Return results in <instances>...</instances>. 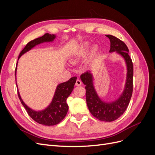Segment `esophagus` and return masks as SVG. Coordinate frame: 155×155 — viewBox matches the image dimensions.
Returning <instances> with one entry per match:
<instances>
[{
  "instance_id": "obj_1",
  "label": "esophagus",
  "mask_w": 155,
  "mask_h": 155,
  "mask_svg": "<svg viewBox=\"0 0 155 155\" xmlns=\"http://www.w3.org/2000/svg\"><path fill=\"white\" fill-rule=\"evenodd\" d=\"M81 83H82V82H81L80 79H77L76 81V86H79V85H81Z\"/></svg>"
}]
</instances>
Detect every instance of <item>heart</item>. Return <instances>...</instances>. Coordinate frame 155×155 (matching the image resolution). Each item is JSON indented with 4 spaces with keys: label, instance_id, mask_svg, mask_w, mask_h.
<instances>
[{
    "label": "heart",
    "instance_id": "obj_1",
    "mask_svg": "<svg viewBox=\"0 0 155 155\" xmlns=\"http://www.w3.org/2000/svg\"><path fill=\"white\" fill-rule=\"evenodd\" d=\"M89 48V44L87 42L86 43H84L82 45V47H81V51H79V53L75 56L74 58L75 59H78L79 56H82V55H85L87 54L88 52V50ZM96 50V48H93V52H94V51Z\"/></svg>",
    "mask_w": 155,
    "mask_h": 155
}]
</instances>
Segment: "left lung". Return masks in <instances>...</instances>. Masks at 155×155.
Instances as JSON below:
<instances>
[{
    "instance_id": "8db88e82",
    "label": "left lung",
    "mask_w": 155,
    "mask_h": 155,
    "mask_svg": "<svg viewBox=\"0 0 155 155\" xmlns=\"http://www.w3.org/2000/svg\"><path fill=\"white\" fill-rule=\"evenodd\" d=\"M106 36L110 39V52L116 51L124 58L127 64V74L123 93L118 100L113 102H104L97 96L94 87L92 74L87 71L82 74L80 78L84 85H86L87 104L92 116L101 121H113L124 113L132 96L133 64L129 55V49L124 42L113 35H106Z\"/></svg>"
}]
</instances>
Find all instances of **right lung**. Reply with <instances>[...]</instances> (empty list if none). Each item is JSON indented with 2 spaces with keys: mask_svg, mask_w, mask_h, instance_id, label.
I'll return each instance as SVG.
<instances>
[{
  "mask_svg": "<svg viewBox=\"0 0 155 155\" xmlns=\"http://www.w3.org/2000/svg\"><path fill=\"white\" fill-rule=\"evenodd\" d=\"M55 35L45 34L43 36L30 41L28 43H27L24 49L21 51L19 55H18V60L22 54L31 50L35 46L44 43V42L52 41L55 39ZM16 71L17 67L15 68V81ZM76 79V77H72L68 81L60 83L59 85H58L55 90L52 101L51 102V104L47 108L41 111H35L28 107L24 101L22 100L18 91H17L18 96L21 104L26 110L28 114L36 122L48 126L57 125L64 119L67 114L68 106L67 104V99L73 91Z\"/></svg>",
  "mask_w": 155,
  "mask_h": 155,
  "instance_id": "add662e5",
  "label": "right lung"
}]
</instances>
